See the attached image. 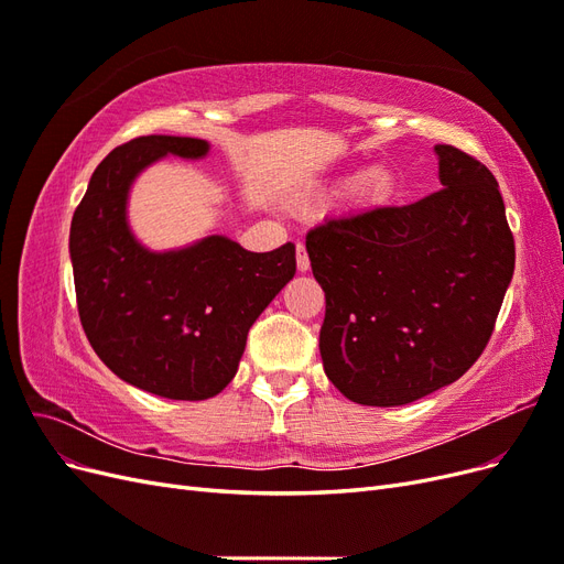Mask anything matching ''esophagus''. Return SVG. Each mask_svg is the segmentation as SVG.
<instances>
[{"label": "esophagus", "mask_w": 564, "mask_h": 564, "mask_svg": "<svg viewBox=\"0 0 564 564\" xmlns=\"http://www.w3.org/2000/svg\"><path fill=\"white\" fill-rule=\"evenodd\" d=\"M296 265H299L301 272L311 270V259H308V251H305V245H303V242L296 245Z\"/></svg>", "instance_id": "esophagus-1"}]
</instances>
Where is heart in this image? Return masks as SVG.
I'll use <instances>...</instances> for the list:
<instances>
[{
    "label": "heart",
    "mask_w": 564,
    "mask_h": 564,
    "mask_svg": "<svg viewBox=\"0 0 564 564\" xmlns=\"http://www.w3.org/2000/svg\"><path fill=\"white\" fill-rule=\"evenodd\" d=\"M344 183H357V195L371 204L388 202L398 191V176L388 166H371L362 176H350Z\"/></svg>",
    "instance_id": "heart-1"
}]
</instances>
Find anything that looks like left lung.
Segmentation results:
<instances>
[{"mask_svg": "<svg viewBox=\"0 0 564 564\" xmlns=\"http://www.w3.org/2000/svg\"><path fill=\"white\" fill-rule=\"evenodd\" d=\"M442 191L332 218L305 235L324 289L319 355L357 404L398 406L449 386L487 348L516 270L499 183L435 145Z\"/></svg>", "mask_w": 564, "mask_h": 564, "instance_id": "1", "label": "left lung"}]
</instances>
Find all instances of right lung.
I'll list each match as a JSON object with an SVG mask.
<instances>
[{
	"label": "right lung",
	"mask_w": 564,
	"mask_h": 564,
	"mask_svg": "<svg viewBox=\"0 0 564 564\" xmlns=\"http://www.w3.org/2000/svg\"><path fill=\"white\" fill-rule=\"evenodd\" d=\"M207 141L139 135L96 166L75 209L70 259L82 329L119 379L169 400H207L237 373L247 334L296 272L292 242L251 253L212 235L155 253L133 240L127 195L164 155L204 158Z\"/></svg>",
	"instance_id": "obj_1"
}]
</instances>
